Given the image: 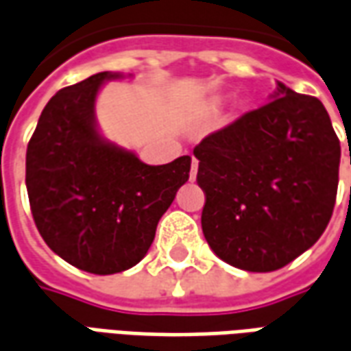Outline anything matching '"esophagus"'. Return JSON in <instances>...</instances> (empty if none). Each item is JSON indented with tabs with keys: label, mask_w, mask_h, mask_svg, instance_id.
Wrapping results in <instances>:
<instances>
[{
	"label": "esophagus",
	"mask_w": 351,
	"mask_h": 351,
	"mask_svg": "<svg viewBox=\"0 0 351 351\" xmlns=\"http://www.w3.org/2000/svg\"><path fill=\"white\" fill-rule=\"evenodd\" d=\"M197 167H199V161L193 158L191 160V171H190V180H195L197 178Z\"/></svg>",
	"instance_id": "obj_1"
}]
</instances>
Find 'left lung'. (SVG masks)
<instances>
[{
	"label": "left lung",
	"instance_id": "left-lung-1",
	"mask_svg": "<svg viewBox=\"0 0 351 351\" xmlns=\"http://www.w3.org/2000/svg\"><path fill=\"white\" fill-rule=\"evenodd\" d=\"M201 226L226 263L286 267L322 237L339 188L340 141L322 101L278 82L269 103L193 148Z\"/></svg>",
	"mask_w": 351,
	"mask_h": 351
}]
</instances>
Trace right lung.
I'll return each mask as SVG.
<instances>
[{
    "mask_svg": "<svg viewBox=\"0 0 351 351\" xmlns=\"http://www.w3.org/2000/svg\"><path fill=\"white\" fill-rule=\"evenodd\" d=\"M118 73L67 86L43 108L26 152V188L49 248L92 274H114L145 258L158 221L190 178L191 158L146 165L103 138L95 95Z\"/></svg>",
    "mask_w": 351,
    "mask_h": 351,
    "instance_id": "1",
    "label": "right lung"
}]
</instances>
